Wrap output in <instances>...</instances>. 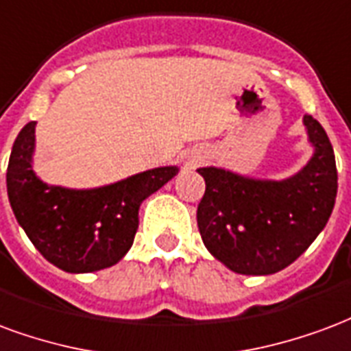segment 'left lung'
Returning <instances> with one entry per match:
<instances>
[{
	"instance_id": "left-lung-1",
	"label": "left lung",
	"mask_w": 351,
	"mask_h": 351,
	"mask_svg": "<svg viewBox=\"0 0 351 351\" xmlns=\"http://www.w3.org/2000/svg\"><path fill=\"white\" fill-rule=\"evenodd\" d=\"M314 155L284 181L250 179L221 168H200L206 193L196 219L207 250L241 275L288 267L326 228L337 198V165L326 130L305 116Z\"/></svg>"
}]
</instances>
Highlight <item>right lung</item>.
<instances>
[{
  "label": "right lung",
  "instance_id": "right-lung-1",
  "mask_svg": "<svg viewBox=\"0 0 351 351\" xmlns=\"http://www.w3.org/2000/svg\"><path fill=\"white\" fill-rule=\"evenodd\" d=\"M35 121L14 140L7 166V194L18 224L56 267L91 273L121 260L132 247L140 204L178 173L155 168L114 185L74 191L43 183L32 170Z\"/></svg>",
  "mask_w": 351,
  "mask_h": 351
}]
</instances>
